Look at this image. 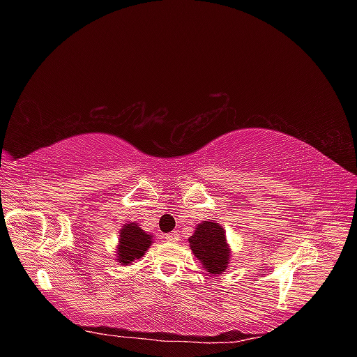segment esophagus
<instances>
[{
	"mask_svg": "<svg viewBox=\"0 0 357 357\" xmlns=\"http://www.w3.org/2000/svg\"><path fill=\"white\" fill-rule=\"evenodd\" d=\"M165 241L167 242H178L179 241V233L178 231H172L165 234Z\"/></svg>",
	"mask_w": 357,
	"mask_h": 357,
	"instance_id": "obj_1",
	"label": "esophagus"
}]
</instances>
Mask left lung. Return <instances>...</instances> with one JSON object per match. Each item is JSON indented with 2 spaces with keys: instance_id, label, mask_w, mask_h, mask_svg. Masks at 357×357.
Here are the masks:
<instances>
[{
  "instance_id": "1",
  "label": "left lung",
  "mask_w": 357,
  "mask_h": 357,
  "mask_svg": "<svg viewBox=\"0 0 357 357\" xmlns=\"http://www.w3.org/2000/svg\"><path fill=\"white\" fill-rule=\"evenodd\" d=\"M188 244L208 275L219 276L229 267L231 250L225 238V229L216 221L208 219L196 225L195 233L188 238Z\"/></svg>"
}]
</instances>
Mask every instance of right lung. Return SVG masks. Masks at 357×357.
Wrapping results in <instances>:
<instances>
[{"mask_svg": "<svg viewBox=\"0 0 357 357\" xmlns=\"http://www.w3.org/2000/svg\"><path fill=\"white\" fill-rule=\"evenodd\" d=\"M119 239L116 245V262L127 267L136 259L146 255L153 242V234L144 231L136 222H127L119 230Z\"/></svg>", "mask_w": 357, "mask_h": 357, "instance_id": "obj_1", "label": "right lung"}]
</instances>
